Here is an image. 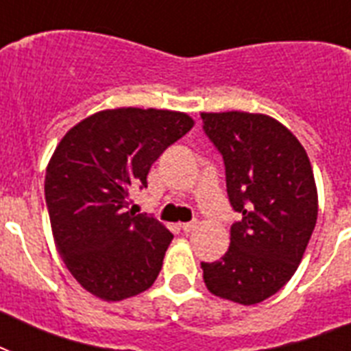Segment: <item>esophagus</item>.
<instances>
[{
	"label": "esophagus",
	"mask_w": 351,
	"mask_h": 351,
	"mask_svg": "<svg viewBox=\"0 0 351 351\" xmlns=\"http://www.w3.org/2000/svg\"><path fill=\"white\" fill-rule=\"evenodd\" d=\"M180 230L184 233H191V231L197 230V222H184V224H180Z\"/></svg>",
	"instance_id": "34e87169"
}]
</instances>
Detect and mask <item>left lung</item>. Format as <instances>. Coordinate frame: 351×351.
Instances as JSON below:
<instances>
[{"instance_id": "1", "label": "left lung", "mask_w": 351, "mask_h": 351, "mask_svg": "<svg viewBox=\"0 0 351 351\" xmlns=\"http://www.w3.org/2000/svg\"><path fill=\"white\" fill-rule=\"evenodd\" d=\"M204 132L222 154L228 197L240 222L230 250L202 262L213 295L258 304L293 277L315 230L317 187L308 154L288 127L253 112H200Z\"/></svg>"}]
</instances>
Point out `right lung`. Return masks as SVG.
Listing matches in <instances>:
<instances>
[{
	"mask_svg": "<svg viewBox=\"0 0 351 351\" xmlns=\"http://www.w3.org/2000/svg\"><path fill=\"white\" fill-rule=\"evenodd\" d=\"M193 125L186 112L121 107L90 114L58 143L45 175L52 234L69 271L98 299H129L158 277L173 233L127 208L154 160Z\"/></svg>",
	"mask_w": 351,
	"mask_h": 351,
	"instance_id": "obj_1",
	"label": "right lung"
}]
</instances>
